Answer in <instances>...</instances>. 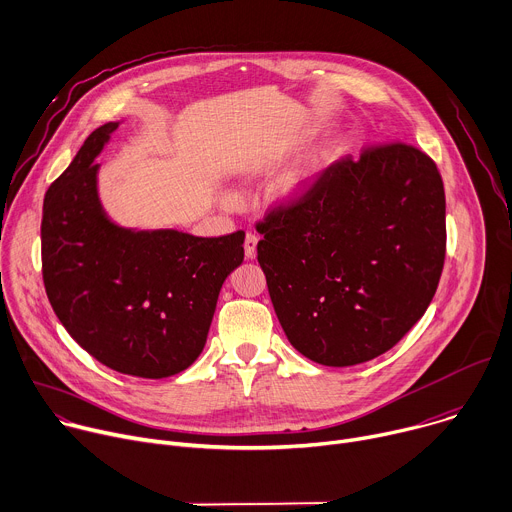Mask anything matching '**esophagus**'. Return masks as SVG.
Returning a JSON list of instances; mask_svg holds the SVG:
<instances>
[{
  "label": "esophagus",
  "instance_id": "esophagus-1",
  "mask_svg": "<svg viewBox=\"0 0 512 512\" xmlns=\"http://www.w3.org/2000/svg\"><path fill=\"white\" fill-rule=\"evenodd\" d=\"M256 246H258V238L254 234H248L246 242H244V254L248 260L256 258Z\"/></svg>",
  "mask_w": 512,
  "mask_h": 512
}]
</instances>
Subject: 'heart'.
<instances>
[{
    "mask_svg": "<svg viewBox=\"0 0 512 512\" xmlns=\"http://www.w3.org/2000/svg\"><path fill=\"white\" fill-rule=\"evenodd\" d=\"M268 159H270V153H262L260 157L248 161V165L244 167V177L258 175L268 163ZM315 187H317V171H313L311 167H298L286 173L284 177H280V181L274 187V195L280 203H284V206H294V203H300L309 197L315 191ZM224 201L232 203V197L226 195Z\"/></svg>",
    "mask_w": 512,
    "mask_h": 512,
    "instance_id": "b5f03b06",
    "label": "heart"
}]
</instances>
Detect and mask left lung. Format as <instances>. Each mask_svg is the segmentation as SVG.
<instances>
[{
	"label": "left lung",
	"instance_id": "obj_1",
	"mask_svg": "<svg viewBox=\"0 0 512 512\" xmlns=\"http://www.w3.org/2000/svg\"><path fill=\"white\" fill-rule=\"evenodd\" d=\"M258 262L290 345L327 367L389 351L430 306L446 252L436 163L403 143L343 157L258 224Z\"/></svg>",
	"mask_w": 512,
	"mask_h": 512
}]
</instances>
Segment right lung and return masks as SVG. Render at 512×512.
<instances>
[{"label": "right lung", "mask_w": 512, "mask_h": 512, "mask_svg": "<svg viewBox=\"0 0 512 512\" xmlns=\"http://www.w3.org/2000/svg\"><path fill=\"white\" fill-rule=\"evenodd\" d=\"M121 123L92 131L46 191L42 274L56 317L86 353L119 373L163 379L203 351L246 236L117 224L102 206L94 159Z\"/></svg>", "instance_id": "add662e5"}]
</instances>
